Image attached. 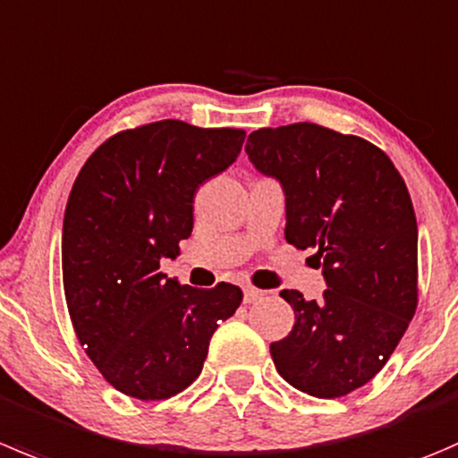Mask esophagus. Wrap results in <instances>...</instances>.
Segmentation results:
<instances>
[{
    "instance_id": "34e87169",
    "label": "esophagus",
    "mask_w": 458,
    "mask_h": 458,
    "mask_svg": "<svg viewBox=\"0 0 458 458\" xmlns=\"http://www.w3.org/2000/svg\"><path fill=\"white\" fill-rule=\"evenodd\" d=\"M261 295H264V293H261L259 288H255V286L243 288V301H246V304H252V301L261 300Z\"/></svg>"
}]
</instances>
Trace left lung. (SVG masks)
<instances>
[{"label":"left lung","mask_w":458,"mask_h":458,"mask_svg":"<svg viewBox=\"0 0 458 458\" xmlns=\"http://www.w3.org/2000/svg\"><path fill=\"white\" fill-rule=\"evenodd\" d=\"M246 154L282 183L284 237L315 248L327 279L318 301L279 293L295 324L270 344L275 367L310 396H347L383 369L419 304V228L405 181L369 140L315 123L252 131Z\"/></svg>","instance_id":"left-lung-1"}]
</instances>
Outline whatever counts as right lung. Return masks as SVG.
<instances>
[{
  "label": "right lung",
  "mask_w": 458,
  "mask_h": 458,
  "mask_svg": "<svg viewBox=\"0 0 458 458\" xmlns=\"http://www.w3.org/2000/svg\"><path fill=\"white\" fill-rule=\"evenodd\" d=\"M246 131L158 121L89 157L62 225V279L75 335L102 378L165 401L199 378L210 337L239 309L233 284L194 288L161 273L192 234L199 185L237 161Z\"/></svg>",
  "instance_id": "add662e5"
}]
</instances>
